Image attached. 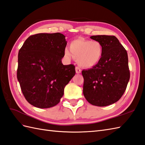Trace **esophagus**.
I'll use <instances>...</instances> for the list:
<instances>
[{"instance_id": "1", "label": "esophagus", "mask_w": 145, "mask_h": 145, "mask_svg": "<svg viewBox=\"0 0 145 145\" xmlns=\"http://www.w3.org/2000/svg\"><path fill=\"white\" fill-rule=\"evenodd\" d=\"M75 72H76V73L77 74H79V73H80L81 72H82V70H81L80 67H76V68H75Z\"/></svg>"}]
</instances>
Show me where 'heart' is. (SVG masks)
<instances>
[{
    "label": "heart",
    "instance_id": "obj_1",
    "mask_svg": "<svg viewBox=\"0 0 145 145\" xmlns=\"http://www.w3.org/2000/svg\"><path fill=\"white\" fill-rule=\"evenodd\" d=\"M69 49L64 50V56L77 60L78 65L83 68H91L96 65L101 60L103 47L97 41H90L83 38L74 39L70 43Z\"/></svg>",
    "mask_w": 145,
    "mask_h": 145
}]
</instances>
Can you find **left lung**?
<instances>
[{"label":"left lung","instance_id":"left-lung-1","mask_svg":"<svg viewBox=\"0 0 145 145\" xmlns=\"http://www.w3.org/2000/svg\"><path fill=\"white\" fill-rule=\"evenodd\" d=\"M91 39L101 43V60L92 69L82 71L83 95L91 104L107 106L122 96L130 80L127 50L116 36L97 35Z\"/></svg>","mask_w":145,"mask_h":145}]
</instances>
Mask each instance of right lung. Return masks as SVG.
I'll use <instances>...</instances> for the list:
<instances>
[{"instance_id":"right-lung-1","label":"right lung","mask_w":145,"mask_h":145,"mask_svg":"<svg viewBox=\"0 0 145 145\" xmlns=\"http://www.w3.org/2000/svg\"><path fill=\"white\" fill-rule=\"evenodd\" d=\"M67 43L62 33H39L30 36L20 49L17 79L25 99L33 106L57 105L75 75V66L62 63Z\"/></svg>"}]
</instances>
